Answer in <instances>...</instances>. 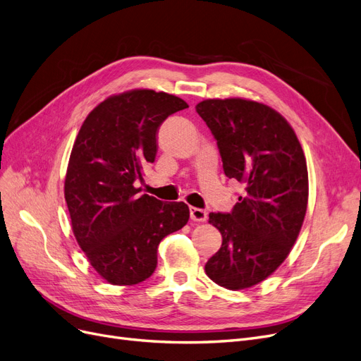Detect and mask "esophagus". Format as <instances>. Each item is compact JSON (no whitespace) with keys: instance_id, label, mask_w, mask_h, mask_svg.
Segmentation results:
<instances>
[{"instance_id":"34e87169","label":"esophagus","mask_w":361,"mask_h":361,"mask_svg":"<svg viewBox=\"0 0 361 361\" xmlns=\"http://www.w3.org/2000/svg\"><path fill=\"white\" fill-rule=\"evenodd\" d=\"M190 219L193 221H205L208 219L207 211L201 209V208H190Z\"/></svg>"}]
</instances>
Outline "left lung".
Wrapping results in <instances>:
<instances>
[{
	"label": "left lung",
	"mask_w": 361,
	"mask_h": 361,
	"mask_svg": "<svg viewBox=\"0 0 361 361\" xmlns=\"http://www.w3.org/2000/svg\"><path fill=\"white\" fill-rule=\"evenodd\" d=\"M196 111L217 140L226 177L244 185L231 214H209L223 243L205 272L220 287L245 290L272 275L299 236L310 192L305 153L287 120L263 102L204 99Z\"/></svg>",
	"instance_id": "left-lung-1"
}]
</instances>
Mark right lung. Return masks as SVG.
Listing matches in <instances>:
<instances>
[{
	"instance_id": "obj_1",
	"label": "right lung",
	"mask_w": 361,
	"mask_h": 361,
	"mask_svg": "<svg viewBox=\"0 0 361 361\" xmlns=\"http://www.w3.org/2000/svg\"><path fill=\"white\" fill-rule=\"evenodd\" d=\"M188 106L166 92L132 89L99 102L78 130L63 195L77 244L109 284L145 281L160 241L189 221L184 202H162L135 188L154 162L160 123Z\"/></svg>"
}]
</instances>
